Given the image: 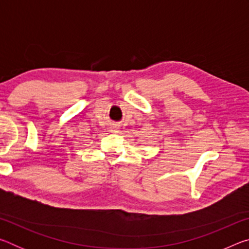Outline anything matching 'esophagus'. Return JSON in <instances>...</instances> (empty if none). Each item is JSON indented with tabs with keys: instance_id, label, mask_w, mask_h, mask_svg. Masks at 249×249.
<instances>
[{
	"instance_id": "esophagus-1",
	"label": "esophagus",
	"mask_w": 249,
	"mask_h": 249,
	"mask_svg": "<svg viewBox=\"0 0 249 249\" xmlns=\"http://www.w3.org/2000/svg\"><path fill=\"white\" fill-rule=\"evenodd\" d=\"M111 132H112V133H117V132H119V128L116 127V125H113V126H112V127H111Z\"/></svg>"
}]
</instances>
